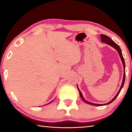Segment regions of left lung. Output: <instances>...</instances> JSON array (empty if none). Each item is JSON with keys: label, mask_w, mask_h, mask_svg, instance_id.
<instances>
[{"label": "left lung", "mask_w": 132, "mask_h": 132, "mask_svg": "<svg viewBox=\"0 0 132 132\" xmlns=\"http://www.w3.org/2000/svg\"><path fill=\"white\" fill-rule=\"evenodd\" d=\"M101 41L102 42H105V43H106V44L108 45H109L112 46V47L114 48L116 50H117L118 53H119V55L120 56V59H121L122 60V62L123 63V68H124V75H123V81H122V84L121 85V87H120V88L119 89V91H118L117 94L115 95V97L113 98L112 100H111V101L110 102H109L107 104H94V103H92V102H88L87 101H86V100H85L84 98H83V97H82V94L81 93V91H80L79 90V89L77 87V89L78 90H79V94H80V97L81 98L82 100L83 101H84L86 103L88 104H90V105H94V106H102V105H108V104H111V102H112L114 100L116 99V98H117L118 97V95H119V94L120 93V91H121L122 88L123 87V86L124 85V83H125V61H124V58L123 57V55H122V51L121 50H120V48L119 47V46L118 45H117V44L115 43V42L114 41H113L110 38H109V37L106 36V35H104V34H101Z\"/></svg>", "instance_id": "8db88e82"}]
</instances>
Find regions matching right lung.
<instances>
[{
    "instance_id": "add662e5",
    "label": "right lung",
    "mask_w": 132,
    "mask_h": 132,
    "mask_svg": "<svg viewBox=\"0 0 132 132\" xmlns=\"http://www.w3.org/2000/svg\"><path fill=\"white\" fill-rule=\"evenodd\" d=\"M51 102H50V103H51Z\"/></svg>"
}]
</instances>
